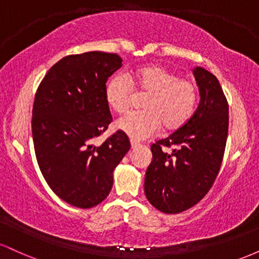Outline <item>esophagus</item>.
I'll list each match as a JSON object with an SVG mask.
<instances>
[{"mask_svg": "<svg viewBox=\"0 0 259 259\" xmlns=\"http://www.w3.org/2000/svg\"><path fill=\"white\" fill-rule=\"evenodd\" d=\"M130 144H132V148H136L140 146V144L138 141H135V140H130Z\"/></svg>", "mask_w": 259, "mask_h": 259, "instance_id": "esophagus-1", "label": "esophagus"}]
</instances>
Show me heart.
Instances as JSON below:
<instances>
[{
	"mask_svg": "<svg viewBox=\"0 0 259 259\" xmlns=\"http://www.w3.org/2000/svg\"><path fill=\"white\" fill-rule=\"evenodd\" d=\"M134 89L140 94H147L142 102L145 111L127 113L115 123L118 130L134 140L150 138L162 125L168 132L180 129L192 117L198 99L194 81L180 78L160 65L150 64L139 68L129 76H112L105 90L108 106L117 113L127 111Z\"/></svg>",
	"mask_w": 259,
	"mask_h": 259,
	"instance_id": "heart-1",
	"label": "heart"
}]
</instances>
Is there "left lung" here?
I'll list each match as a JSON object with an SVG mask.
<instances>
[{
  "label": "left lung",
  "instance_id": "8db88e82",
  "mask_svg": "<svg viewBox=\"0 0 259 259\" xmlns=\"http://www.w3.org/2000/svg\"><path fill=\"white\" fill-rule=\"evenodd\" d=\"M197 109L184 126L151 146L145 194L154 208L175 214L197 204L214 183L227 145L229 105L218 79L201 67ZM167 148H170L169 151Z\"/></svg>",
  "mask_w": 259,
  "mask_h": 259
}]
</instances>
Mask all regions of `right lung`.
Instances as JSON below:
<instances>
[{"label":"right lung","instance_id":"right-lung-1","mask_svg":"<svg viewBox=\"0 0 259 259\" xmlns=\"http://www.w3.org/2000/svg\"><path fill=\"white\" fill-rule=\"evenodd\" d=\"M121 62L117 53L100 51L67 56L50 68L35 95L31 130L38 167L52 191L74 207L105 200L113 170L130 150L120 130L94 145L112 121L106 82Z\"/></svg>","mask_w":259,"mask_h":259}]
</instances>
